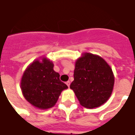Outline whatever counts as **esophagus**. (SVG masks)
Listing matches in <instances>:
<instances>
[{"mask_svg": "<svg viewBox=\"0 0 135 135\" xmlns=\"http://www.w3.org/2000/svg\"><path fill=\"white\" fill-rule=\"evenodd\" d=\"M66 84L67 85L68 87H69V85H70V81H67V82L66 83Z\"/></svg>", "mask_w": 135, "mask_h": 135, "instance_id": "obj_1", "label": "esophagus"}]
</instances>
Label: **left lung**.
<instances>
[{"label": "left lung", "instance_id": "8db88e82", "mask_svg": "<svg viewBox=\"0 0 135 135\" xmlns=\"http://www.w3.org/2000/svg\"><path fill=\"white\" fill-rule=\"evenodd\" d=\"M114 75L107 63L97 55L85 52L75 63L70 88L82 106L95 108L104 104L113 89Z\"/></svg>", "mask_w": 135, "mask_h": 135}]
</instances>
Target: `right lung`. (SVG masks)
Listing matches in <instances>:
<instances>
[{"mask_svg":"<svg viewBox=\"0 0 135 135\" xmlns=\"http://www.w3.org/2000/svg\"><path fill=\"white\" fill-rule=\"evenodd\" d=\"M52 62L46 58L28 66L21 80L25 99L34 107L48 109L57 102L62 90L68 86L60 80V74L53 69Z\"/></svg>","mask_w":135,"mask_h":135,"instance_id":"right-lung-1","label":"right lung"}]
</instances>
